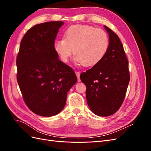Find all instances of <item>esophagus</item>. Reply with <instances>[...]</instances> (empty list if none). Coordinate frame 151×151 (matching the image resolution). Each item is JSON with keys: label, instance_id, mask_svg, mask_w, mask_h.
I'll return each instance as SVG.
<instances>
[{"label": "esophagus", "instance_id": "34e87169", "mask_svg": "<svg viewBox=\"0 0 151 151\" xmlns=\"http://www.w3.org/2000/svg\"><path fill=\"white\" fill-rule=\"evenodd\" d=\"M76 76L77 77V80H78L79 82L81 81V79H80V74H81V72H76Z\"/></svg>", "mask_w": 151, "mask_h": 151}]
</instances>
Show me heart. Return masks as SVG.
<instances>
[{"label": "heart", "instance_id": "obj_1", "mask_svg": "<svg viewBox=\"0 0 151 151\" xmlns=\"http://www.w3.org/2000/svg\"><path fill=\"white\" fill-rule=\"evenodd\" d=\"M109 38L102 29L88 25H73L63 35V39L54 42L55 52L63 62H67L73 52L76 61L86 67L96 65L106 54Z\"/></svg>", "mask_w": 151, "mask_h": 151}]
</instances>
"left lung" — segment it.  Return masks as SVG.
<instances>
[{"label": "left lung", "mask_w": 151, "mask_h": 151, "mask_svg": "<svg viewBox=\"0 0 151 151\" xmlns=\"http://www.w3.org/2000/svg\"><path fill=\"white\" fill-rule=\"evenodd\" d=\"M109 47L102 60L80 76L86 86V100L95 115L108 116L116 113L124 100L130 81L129 61L119 37L104 26Z\"/></svg>", "instance_id": "obj_1"}]
</instances>
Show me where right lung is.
<instances>
[{
	"label": "right lung",
	"mask_w": 151,
	"mask_h": 151,
	"mask_svg": "<svg viewBox=\"0 0 151 151\" xmlns=\"http://www.w3.org/2000/svg\"><path fill=\"white\" fill-rule=\"evenodd\" d=\"M62 21L32 27L22 38L16 59L17 81L27 106L42 116L57 115L77 81L72 68L59 60L53 44Z\"/></svg>",
	"instance_id": "1"
}]
</instances>
